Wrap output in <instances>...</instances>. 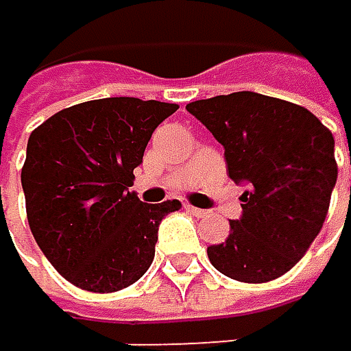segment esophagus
I'll return each mask as SVG.
<instances>
[{
	"label": "esophagus",
	"instance_id": "obj_1",
	"mask_svg": "<svg viewBox=\"0 0 351 351\" xmlns=\"http://www.w3.org/2000/svg\"><path fill=\"white\" fill-rule=\"evenodd\" d=\"M186 210H188V213H192L194 217H206V215H208V210L198 208V206H192V204H186Z\"/></svg>",
	"mask_w": 351,
	"mask_h": 351
}]
</instances>
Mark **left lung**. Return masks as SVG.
I'll use <instances>...</instances> for the list:
<instances>
[{
    "instance_id": "8db88e82",
    "label": "left lung",
    "mask_w": 351,
    "mask_h": 351,
    "mask_svg": "<svg viewBox=\"0 0 351 351\" xmlns=\"http://www.w3.org/2000/svg\"><path fill=\"white\" fill-rule=\"evenodd\" d=\"M226 149L228 173L246 190L210 265L236 281L267 283L287 273L319 236L337 182L335 141L295 103L242 90L188 103Z\"/></svg>"
}]
</instances>
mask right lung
I'll return each mask as SVG.
<instances>
[{"label": "right lung", "instance_id": "1", "mask_svg": "<svg viewBox=\"0 0 351 351\" xmlns=\"http://www.w3.org/2000/svg\"><path fill=\"white\" fill-rule=\"evenodd\" d=\"M176 111V103L109 97L62 109L32 130L20 176L28 226L76 287L111 293L151 267L159 223L182 204H147L130 186L155 128Z\"/></svg>", "mask_w": 351, "mask_h": 351}]
</instances>
